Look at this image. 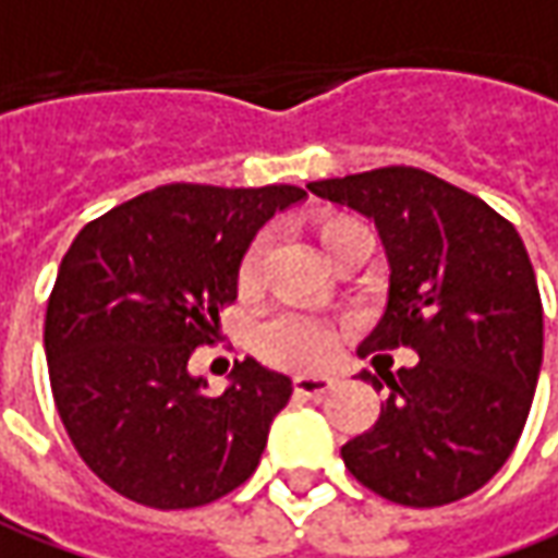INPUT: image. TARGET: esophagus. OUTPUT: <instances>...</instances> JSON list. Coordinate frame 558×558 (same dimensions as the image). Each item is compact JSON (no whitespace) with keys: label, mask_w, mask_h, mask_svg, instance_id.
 Returning a JSON list of instances; mask_svg holds the SVG:
<instances>
[{"label":"esophagus","mask_w":558,"mask_h":558,"mask_svg":"<svg viewBox=\"0 0 558 558\" xmlns=\"http://www.w3.org/2000/svg\"><path fill=\"white\" fill-rule=\"evenodd\" d=\"M293 386H296V392L305 395V398H320V395H327L337 386V379H333V376L299 374L296 379H293Z\"/></svg>","instance_id":"esophagus-1"}]
</instances>
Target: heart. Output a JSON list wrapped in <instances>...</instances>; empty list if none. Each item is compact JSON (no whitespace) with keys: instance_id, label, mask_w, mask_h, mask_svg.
Returning a JSON list of instances; mask_svg holds the SVG:
<instances>
[{"instance_id":"1","label":"heart","mask_w":558,"mask_h":558,"mask_svg":"<svg viewBox=\"0 0 558 558\" xmlns=\"http://www.w3.org/2000/svg\"><path fill=\"white\" fill-rule=\"evenodd\" d=\"M357 231H367L364 221L355 216H330L317 225V238L324 243V250L330 253V259L337 256L345 238H352ZM262 265H265V238H253L246 243L238 262V287L241 293L256 290L262 280ZM342 337V324L327 320V317L305 315V312H275V315L262 317L253 333V345L259 357L278 367H320L330 357L337 355V342Z\"/></svg>"}]
</instances>
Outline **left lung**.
<instances>
[{"instance_id":"1","label":"left lung","mask_w":558,"mask_h":558,"mask_svg":"<svg viewBox=\"0 0 558 558\" xmlns=\"http://www.w3.org/2000/svg\"><path fill=\"white\" fill-rule=\"evenodd\" d=\"M308 191L374 219L389 256L386 312L361 357L420 355L398 374H361L389 395L374 426L342 445V463L401 507L463 500L507 463L541 374L544 305L525 243L488 203L413 166Z\"/></svg>"}]
</instances>
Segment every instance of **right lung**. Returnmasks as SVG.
<instances>
[{
	"label": "right lung",
	"instance_id": "obj_1",
	"mask_svg": "<svg viewBox=\"0 0 558 558\" xmlns=\"http://www.w3.org/2000/svg\"><path fill=\"white\" fill-rule=\"evenodd\" d=\"M296 184H163L92 219L70 243L46 308L54 408L107 488L150 509L213 504L256 472L290 376L253 357L206 395L187 361L219 337L238 262Z\"/></svg>",
	"mask_w": 558,
	"mask_h": 558
}]
</instances>
